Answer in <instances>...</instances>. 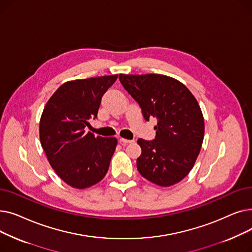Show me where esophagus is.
<instances>
[{"label": "esophagus", "mask_w": 252, "mask_h": 252, "mask_svg": "<svg viewBox=\"0 0 252 252\" xmlns=\"http://www.w3.org/2000/svg\"><path fill=\"white\" fill-rule=\"evenodd\" d=\"M119 142H121V144H123V145H126V144L131 143L133 141H131V140H126V139H124V138H121V139H119Z\"/></svg>", "instance_id": "obj_1"}]
</instances>
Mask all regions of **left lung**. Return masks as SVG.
Segmentation results:
<instances>
[{
  "label": "left lung",
  "instance_id": "left-lung-1",
  "mask_svg": "<svg viewBox=\"0 0 252 252\" xmlns=\"http://www.w3.org/2000/svg\"><path fill=\"white\" fill-rule=\"evenodd\" d=\"M119 81L142 108L144 118H157L154 141L138 140L137 168L160 187L181 182L193 168L204 137V118L189 89L163 74H119Z\"/></svg>",
  "mask_w": 252,
  "mask_h": 252
}]
</instances>
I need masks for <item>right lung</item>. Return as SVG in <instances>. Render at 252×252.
<instances>
[{"label":"right lung","mask_w":252,"mask_h":252,"mask_svg":"<svg viewBox=\"0 0 252 252\" xmlns=\"http://www.w3.org/2000/svg\"><path fill=\"white\" fill-rule=\"evenodd\" d=\"M117 74L74 79L51 96L39 121V140L57 176L70 187L86 189L107 174L117 139L85 133L97 117L101 98Z\"/></svg>","instance_id":"obj_1"}]
</instances>
